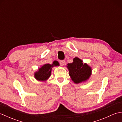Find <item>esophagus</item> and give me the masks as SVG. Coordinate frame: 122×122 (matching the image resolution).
I'll return each instance as SVG.
<instances>
[{"mask_svg":"<svg viewBox=\"0 0 122 122\" xmlns=\"http://www.w3.org/2000/svg\"><path fill=\"white\" fill-rule=\"evenodd\" d=\"M60 64L61 66H63L65 64V61L64 60H60Z\"/></svg>","mask_w":122,"mask_h":122,"instance_id":"1","label":"esophagus"}]
</instances>
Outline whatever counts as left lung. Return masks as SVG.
<instances>
[{"label": "left lung", "instance_id": "obj_1", "mask_svg": "<svg viewBox=\"0 0 122 122\" xmlns=\"http://www.w3.org/2000/svg\"><path fill=\"white\" fill-rule=\"evenodd\" d=\"M67 68L69 69L70 76L75 83L85 81L91 75V67L86 63H83L81 60L77 57L73 59V62L68 64Z\"/></svg>", "mask_w": 122, "mask_h": 122}]
</instances>
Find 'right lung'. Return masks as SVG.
I'll use <instances>...</instances> for the list:
<instances>
[{
  "mask_svg": "<svg viewBox=\"0 0 122 122\" xmlns=\"http://www.w3.org/2000/svg\"><path fill=\"white\" fill-rule=\"evenodd\" d=\"M57 66H59V64L56 61H54L52 64H45L41 68L39 69L38 72H36L35 73V78L39 81H46L51 76L52 68Z\"/></svg>",
  "mask_w": 122,
  "mask_h": 122,
  "instance_id": "obj_1",
  "label": "right lung"
}]
</instances>
